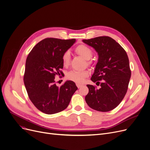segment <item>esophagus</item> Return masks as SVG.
Returning a JSON list of instances; mask_svg holds the SVG:
<instances>
[{
    "label": "esophagus",
    "mask_w": 150,
    "mask_h": 150,
    "mask_svg": "<svg viewBox=\"0 0 150 150\" xmlns=\"http://www.w3.org/2000/svg\"><path fill=\"white\" fill-rule=\"evenodd\" d=\"M76 86H77V88H81V86H82V85H81V84H78V83H77V84H76Z\"/></svg>",
    "instance_id": "esophagus-1"
}]
</instances>
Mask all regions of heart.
Returning a JSON list of instances; mask_svg holds the SVG:
<instances>
[{"mask_svg":"<svg viewBox=\"0 0 150 150\" xmlns=\"http://www.w3.org/2000/svg\"><path fill=\"white\" fill-rule=\"evenodd\" d=\"M76 53L86 60L91 59L93 55V51L89 47L84 44H81L76 47L75 49ZM62 64L65 67H67L70 62V53L69 51H66L62 57ZM91 61H88V64H90ZM89 72L88 70H72L67 75V79L73 81L76 83H82L84 81V78L88 76Z\"/></svg>","mask_w":150,"mask_h":150,"instance_id":"heart-1","label":"heart"}]
</instances>
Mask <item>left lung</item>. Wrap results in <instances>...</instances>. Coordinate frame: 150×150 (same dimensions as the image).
Returning a JSON list of instances; mask_svg holds the SVG:
<instances>
[{"instance_id": "8db88e82", "label": "left lung", "mask_w": 150, "mask_h": 150, "mask_svg": "<svg viewBox=\"0 0 150 150\" xmlns=\"http://www.w3.org/2000/svg\"><path fill=\"white\" fill-rule=\"evenodd\" d=\"M98 54V61L91 80L101 88L88 84L89 93L85 97L88 106L101 112H108L119 105L127 93L131 72L127 52L114 39L99 36L83 39ZM99 81H102L100 83Z\"/></svg>"}]
</instances>
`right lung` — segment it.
Segmentation results:
<instances>
[{
  "instance_id": "add662e5",
  "label": "right lung",
  "mask_w": 150,
  "mask_h": 150,
  "mask_svg": "<svg viewBox=\"0 0 150 150\" xmlns=\"http://www.w3.org/2000/svg\"><path fill=\"white\" fill-rule=\"evenodd\" d=\"M75 42V39L47 38L39 42L27 58L23 82L31 101L45 114L64 110L78 89L72 81H66L60 88L54 81L57 75H63V53Z\"/></svg>"
}]
</instances>
